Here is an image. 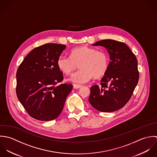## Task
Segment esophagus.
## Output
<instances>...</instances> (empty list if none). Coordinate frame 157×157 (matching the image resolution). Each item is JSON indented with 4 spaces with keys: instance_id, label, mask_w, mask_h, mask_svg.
Listing matches in <instances>:
<instances>
[{
    "instance_id": "obj_1",
    "label": "esophagus",
    "mask_w": 157,
    "mask_h": 157,
    "mask_svg": "<svg viewBox=\"0 0 157 157\" xmlns=\"http://www.w3.org/2000/svg\"><path fill=\"white\" fill-rule=\"evenodd\" d=\"M82 85H79V84H74L73 85V88L75 89H79L82 87Z\"/></svg>"
}]
</instances>
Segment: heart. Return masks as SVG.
<instances>
[{"label":"heart","mask_w":157,"mask_h":157,"mask_svg":"<svg viewBox=\"0 0 157 157\" xmlns=\"http://www.w3.org/2000/svg\"><path fill=\"white\" fill-rule=\"evenodd\" d=\"M78 65L81 69L69 80L75 83H86L94 76L100 78L105 75L109 66V57L105 51L83 45L72 49L70 57L60 55L57 60L58 68L66 75H70Z\"/></svg>","instance_id":"heart-1"}]
</instances>
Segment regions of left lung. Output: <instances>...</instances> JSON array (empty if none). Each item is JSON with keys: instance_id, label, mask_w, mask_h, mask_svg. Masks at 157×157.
I'll use <instances>...</instances> for the list:
<instances>
[{"instance_id": "8db88e82", "label": "left lung", "mask_w": 157, "mask_h": 157, "mask_svg": "<svg viewBox=\"0 0 157 157\" xmlns=\"http://www.w3.org/2000/svg\"><path fill=\"white\" fill-rule=\"evenodd\" d=\"M93 45L105 47L110 62L101 85L91 87L89 101L99 112L118 110L129 101L138 84L139 72L136 56L124 43L115 40H99Z\"/></svg>"}]
</instances>
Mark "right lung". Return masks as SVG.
Wrapping results in <instances>:
<instances>
[{"instance_id":"add662e5","label":"right lung","mask_w":157,"mask_h":157,"mask_svg":"<svg viewBox=\"0 0 157 157\" xmlns=\"http://www.w3.org/2000/svg\"><path fill=\"white\" fill-rule=\"evenodd\" d=\"M66 45L46 44L34 48L24 58L16 73V94L29 115L39 121L59 117L71 84H61L63 72L57 60Z\"/></svg>"}]
</instances>
